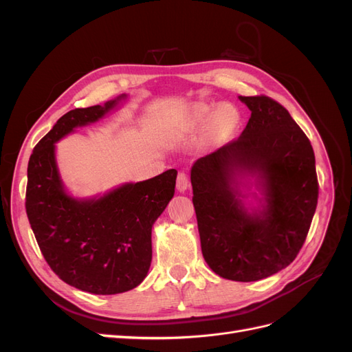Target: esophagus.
Returning <instances> with one entry per match:
<instances>
[{"label": "esophagus", "mask_w": 352, "mask_h": 352, "mask_svg": "<svg viewBox=\"0 0 352 352\" xmlns=\"http://www.w3.org/2000/svg\"><path fill=\"white\" fill-rule=\"evenodd\" d=\"M189 188V179L186 173H179L177 175V180H176V189L179 192H185V190Z\"/></svg>", "instance_id": "34e87169"}]
</instances>
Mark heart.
Masks as SVG:
<instances>
[{
  "label": "heart",
  "instance_id": "1",
  "mask_svg": "<svg viewBox=\"0 0 352 352\" xmlns=\"http://www.w3.org/2000/svg\"><path fill=\"white\" fill-rule=\"evenodd\" d=\"M236 124V116L226 105L207 102H192L170 117L168 136L172 140H182L207 129L210 136L226 135Z\"/></svg>",
  "mask_w": 352,
  "mask_h": 352
}]
</instances>
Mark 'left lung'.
I'll list each match as a JSON object with an SVG mask.
<instances>
[{"instance_id": "1", "label": "left lung", "mask_w": 352, "mask_h": 352, "mask_svg": "<svg viewBox=\"0 0 352 352\" xmlns=\"http://www.w3.org/2000/svg\"><path fill=\"white\" fill-rule=\"evenodd\" d=\"M251 117L238 140L190 168L201 250L208 267L254 282L287 267L316 212L313 146L279 102L238 97Z\"/></svg>"}]
</instances>
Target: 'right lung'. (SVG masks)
<instances>
[{
	"label": "right lung",
	"mask_w": 352,
	"mask_h": 352,
	"mask_svg": "<svg viewBox=\"0 0 352 352\" xmlns=\"http://www.w3.org/2000/svg\"><path fill=\"white\" fill-rule=\"evenodd\" d=\"M127 100L66 113L42 138L28 164L26 212L42 255L58 278L95 295L131 291L148 274L151 230L175 195V168L142 182H126L94 197H73L63 182L56 144L98 122Z\"/></svg>",
	"instance_id": "1"
}]
</instances>
